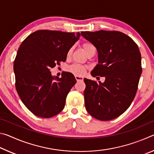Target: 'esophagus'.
<instances>
[{
	"label": "esophagus",
	"instance_id": "obj_1",
	"mask_svg": "<svg viewBox=\"0 0 154 154\" xmlns=\"http://www.w3.org/2000/svg\"><path fill=\"white\" fill-rule=\"evenodd\" d=\"M75 79H76V80H77V82H80V81H83V78L82 77H81V76H75Z\"/></svg>",
	"mask_w": 154,
	"mask_h": 154
}]
</instances>
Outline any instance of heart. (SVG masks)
<instances>
[{
  "label": "heart",
  "instance_id": "b5f03b06",
  "mask_svg": "<svg viewBox=\"0 0 154 154\" xmlns=\"http://www.w3.org/2000/svg\"><path fill=\"white\" fill-rule=\"evenodd\" d=\"M82 47L84 51L88 55L92 52H95V47L94 46L92 43L90 42H84L82 43ZM72 53V48L69 49L67 52V56L69 57L71 55ZM85 70H86V67L83 65L79 64H72L71 66H70L68 68V71L71 72L75 75H77V76H80V75H82L84 74L85 72Z\"/></svg>",
  "mask_w": 154,
  "mask_h": 154
}]
</instances>
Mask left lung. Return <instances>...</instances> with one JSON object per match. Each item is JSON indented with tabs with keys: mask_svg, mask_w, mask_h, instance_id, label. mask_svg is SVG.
<instances>
[{
	"mask_svg": "<svg viewBox=\"0 0 154 154\" xmlns=\"http://www.w3.org/2000/svg\"><path fill=\"white\" fill-rule=\"evenodd\" d=\"M81 35L98 51V64L91 75L105 77L104 83L83 79L85 109L101 121L118 118L136 95L142 72L139 49L130 36L119 31H84Z\"/></svg>",
	"mask_w": 154,
	"mask_h": 154,
	"instance_id": "8db88e82",
	"label": "left lung"
}]
</instances>
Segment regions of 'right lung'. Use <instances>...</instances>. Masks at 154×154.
<instances>
[{
    "label": "right lung",
    "mask_w": 154,
    "mask_h": 154,
    "mask_svg": "<svg viewBox=\"0 0 154 154\" xmlns=\"http://www.w3.org/2000/svg\"><path fill=\"white\" fill-rule=\"evenodd\" d=\"M79 36V32L41 30L30 34L20 45L14 64L15 88L35 116L49 118L63 110L76 79L67 72L60 78L52 77L50 70L66 61L68 51Z\"/></svg>",
    "instance_id": "obj_1"
}]
</instances>
